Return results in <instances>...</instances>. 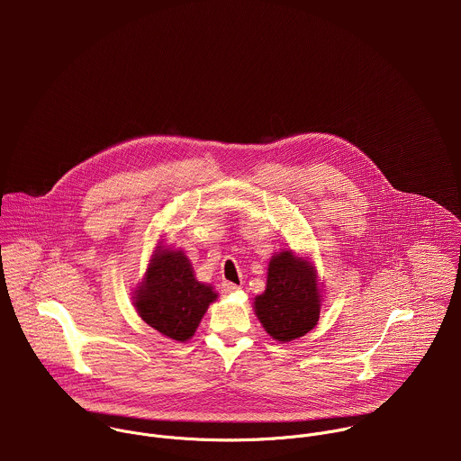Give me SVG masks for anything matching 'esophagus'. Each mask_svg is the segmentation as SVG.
<instances>
[{
    "mask_svg": "<svg viewBox=\"0 0 461 461\" xmlns=\"http://www.w3.org/2000/svg\"><path fill=\"white\" fill-rule=\"evenodd\" d=\"M240 290V286H237V285H233V283H222V286H221V292L222 294H235V292H239Z\"/></svg>",
    "mask_w": 461,
    "mask_h": 461,
    "instance_id": "34e87169",
    "label": "esophagus"
}]
</instances>
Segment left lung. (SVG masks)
Listing matches in <instances>:
<instances>
[{
  "instance_id": "left-lung-1",
  "label": "left lung",
  "mask_w": 461,
  "mask_h": 461,
  "mask_svg": "<svg viewBox=\"0 0 461 461\" xmlns=\"http://www.w3.org/2000/svg\"><path fill=\"white\" fill-rule=\"evenodd\" d=\"M321 299L315 272L306 260L283 251L270 260L265 294L255 297V313L277 341L308 334L319 321Z\"/></svg>"
}]
</instances>
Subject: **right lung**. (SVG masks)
<instances>
[{"mask_svg": "<svg viewBox=\"0 0 461 461\" xmlns=\"http://www.w3.org/2000/svg\"><path fill=\"white\" fill-rule=\"evenodd\" d=\"M217 294L194 279L182 251H158L135 295L139 315L162 336L187 341Z\"/></svg>", "mask_w": 461, "mask_h": 461, "instance_id": "obj_1", "label": "right lung"}]
</instances>
